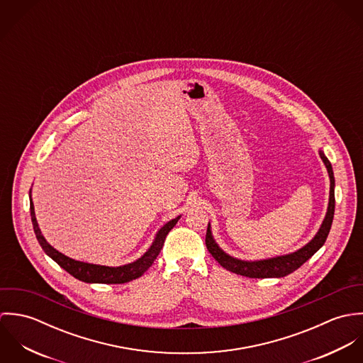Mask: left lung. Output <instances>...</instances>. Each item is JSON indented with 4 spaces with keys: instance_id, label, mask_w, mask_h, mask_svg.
Listing matches in <instances>:
<instances>
[{
    "instance_id": "obj_1",
    "label": "left lung",
    "mask_w": 363,
    "mask_h": 363,
    "mask_svg": "<svg viewBox=\"0 0 363 363\" xmlns=\"http://www.w3.org/2000/svg\"><path fill=\"white\" fill-rule=\"evenodd\" d=\"M318 155L321 157L323 163L327 167L328 177H330V197H328V207L325 216L309 243H306L303 247L299 250L284 255V256H277L271 259H240L236 257H232L226 252H223L219 245L215 242L212 232H211V223H208L207 236H206V245H207L208 252L212 255V257L216 259L223 268H226L230 272L249 277V278H281L285 277L295 269H298L303 262H306L311 259V256L320 250L328 236V232L331 229L333 218H334V208H335V197H334V187H335V180H334V172L330 160L324 152L320 150Z\"/></svg>"
}]
</instances>
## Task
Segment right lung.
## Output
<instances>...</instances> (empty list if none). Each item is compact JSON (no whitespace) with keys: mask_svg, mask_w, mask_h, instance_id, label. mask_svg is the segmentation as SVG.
Wrapping results in <instances>:
<instances>
[{"mask_svg":"<svg viewBox=\"0 0 363 363\" xmlns=\"http://www.w3.org/2000/svg\"><path fill=\"white\" fill-rule=\"evenodd\" d=\"M29 200H30V216H32V223H33V230L38 238V242L40 243L42 249L45 253L54 259L61 268H64L67 272H69L72 277H75L79 281L88 282V284H124L130 282L133 279L140 278L155 261L157 255L160 253L164 239L167 233L173 229V226L177 223L182 215L176 216L174 219L166 222L157 232H156L155 239L150 249L140 257V259L118 265V267H108V265H99V264H91V262H84L78 259H69L65 255L60 253L55 250L52 245L45 239L42 235V230L39 228V223L36 220L35 215V207L32 203V190L29 191Z\"/></svg>","mask_w":363,"mask_h":363,"instance_id":"right-lung-1","label":"right lung"}]
</instances>
